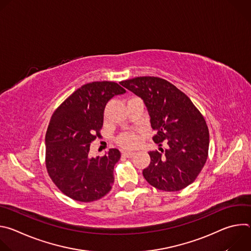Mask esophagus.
<instances>
[{
  "label": "esophagus",
  "instance_id": "esophagus-1",
  "mask_svg": "<svg viewBox=\"0 0 251 251\" xmlns=\"http://www.w3.org/2000/svg\"><path fill=\"white\" fill-rule=\"evenodd\" d=\"M134 155H135L134 152H123V153H122V156H123L124 158H132Z\"/></svg>",
  "mask_w": 251,
  "mask_h": 251
}]
</instances>
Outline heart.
Here are the masks:
<instances>
[{"label":"heart","mask_w":251,"mask_h":251,"mask_svg":"<svg viewBox=\"0 0 251 251\" xmlns=\"http://www.w3.org/2000/svg\"><path fill=\"white\" fill-rule=\"evenodd\" d=\"M139 137L135 133H125L118 138V144L124 148H131L138 144Z\"/></svg>","instance_id":"1"}]
</instances>
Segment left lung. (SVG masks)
<instances>
[{
  "label": "left lung",
  "instance_id": "obj_1",
  "mask_svg": "<svg viewBox=\"0 0 251 251\" xmlns=\"http://www.w3.org/2000/svg\"><path fill=\"white\" fill-rule=\"evenodd\" d=\"M120 84L145 103L153 140L159 151H150V165L143 170L146 181L158 190L176 192L191 185L203 168L209 134L204 118L191 99L169 81L140 76ZM165 140L167 148H160Z\"/></svg>",
  "mask_w": 251,
  "mask_h": 251
}]
</instances>
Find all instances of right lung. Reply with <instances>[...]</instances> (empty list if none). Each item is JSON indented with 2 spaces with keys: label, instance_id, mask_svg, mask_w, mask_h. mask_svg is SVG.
<instances>
[{
  "label": "right lung",
  "instance_id": "1",
  "mask_svg": "<svg viewBox=\"0 0 251 251\" xmlns=\"http://www.w3.org/2000/svg\"><path fill=\"white\" fill-rule=\"evenodd\" d=\"M125 92L116 82L87 83L52 114L46 134V165L52 182L70 199L89 202L111 190L114 166L121 157L119 150L110 149L96 158L88 154L91 143L101 137L107 102Z\"/></svg>",
  "mask_w": 251,
  "mask_h": 251
}]
</instances>
